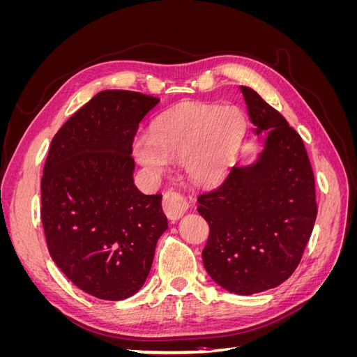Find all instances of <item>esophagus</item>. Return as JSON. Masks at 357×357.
<instances>
[{
    "mask_svg": "<svg viewBox=\"0 0 357 357\" xmlns=\"http://www.w3.org/2000/svg\"><path fill=\"white\" fill-rule=\"evenodd\" d=\"M162 207H164L165 214L171 220H178L183 214L189 208L188 199L181 195L180 192L176 190H167L164 193V201H162Z\"/></svg>",
    "mask_w": 357,
    "mask_h": 357,
    "instance_id": "obj_1",
    "label": "esophagus"
}]
</instances>
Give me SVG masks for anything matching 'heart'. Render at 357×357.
I'll return each instance as SVG.
<instances>
[{"instance_id": "heart-1", "label": "heart", "mask_w": 357, "mask_h": 357, "mask_svg": "<svg viewBox=\"0 0 357 357\" xmlns=\"http://www.w3.org/2000/svg\"><path fill=\"white\" fill-rule=\"evenodd\" d=\"M244 132V116L235 105H180L156 117L149 134L138 137L135 159L153 174L183 162L190 180L215 186L231 174Z\"/></svg>"}]
</instances>
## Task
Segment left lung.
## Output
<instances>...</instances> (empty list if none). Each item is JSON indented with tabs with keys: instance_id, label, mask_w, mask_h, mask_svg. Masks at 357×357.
<instances>
[{
	"instance_id": "left-lung-1",
	"label": "left lung",
	"mask_w": 357,
	"mask_h": 357,
	"mask_svg": "<svg viewBox=\"0 0 357 357\" xmlns=\"http://www.w3.org/2000/svg\"><path fill=\"white\" fill-rule=\"evenodd\" d=\"M264 149L234 167L222 185L198 197L210 226L202 262L215 283L236 295L277 287L294 274L317 218L314 174L304 142L252 88L241 86Z\"/></svg>"
}]
</instances>
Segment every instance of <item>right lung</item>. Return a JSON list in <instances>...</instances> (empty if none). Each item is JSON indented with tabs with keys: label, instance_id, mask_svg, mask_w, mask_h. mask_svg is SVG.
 I'll list each match as a JSON object with an SVG mask.
<instances>
[{
	"label": "right lung",
	"instance_id": "add662e5",
	"mask_svg": "<svg viewBox=\"0 0 357 357\" xmlns=\"http://www.w3.org/2000/svg\"><path fill=\"white\" fill-rule=\"evenodd\" d=\"M159 98L102 91L53 137L41 177V222L61 271L95 298L122 301L143 287L168 228L162 195L134 185L132 143Z\"/></svg>",
	"mask_w": 357,
	"mask_h": 357
}]
</instances>
